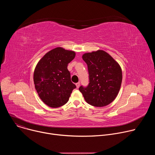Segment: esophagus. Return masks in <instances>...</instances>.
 Here are the masks:
<instances>
[{"instance_id": "esophagus-1", "label": "esophagus", "mask_w": 155, "mask_h": 155, "mask_svg": "<svg viewBox=\"0 0 155 155\" xmlns=\"http://www.w3.org/2000/svg\"><path fill=\"white\" fill-rule=\"evenodd\" d=\"M75 84H76V86H77V88H78V87H80V82L77 83Z\"/></svg>"}]
</instances>
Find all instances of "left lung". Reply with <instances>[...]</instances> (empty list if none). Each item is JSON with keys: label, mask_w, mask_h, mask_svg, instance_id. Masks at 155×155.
<instances>
[{"label": "left lung", "mask_w": 155, "mask_h": 155, "mask_svg": "<svg viewBox=\"0 0 155 155\" xmlns=\"http://www.w3.org/2000/svg\"><path fill=\"white\" fill-rule=\"evenodd\" d=\"M82 58L87 65L89 83L81 86L80 91L86 102L94 107H104L117 96L122 82V71L118 63L103 50L87 53Z\"/></svg>", "instance_id": "8db88e82"}]
</instances>
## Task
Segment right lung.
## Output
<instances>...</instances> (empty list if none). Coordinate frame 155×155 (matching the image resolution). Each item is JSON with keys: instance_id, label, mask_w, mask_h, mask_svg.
I'll list each match as a JSON object with an SVG mask.
<instances>
[{"instance_id": "1", "label": "right lung", "mask_w": 155, "mask_h": 155, "mask_svg": "<svg viewBox=\"0 0 155 155\" xmlns=\"http://www.w3.org/2000/svg\"><path fill=\"white\" fill-rule=\"evenodd\" d=\"M75 53L58 47L48 52L39 61L34 73V82L41 101L57 108L67 103L75 88L68 69Z\"/></svg>"}]
</instances>
